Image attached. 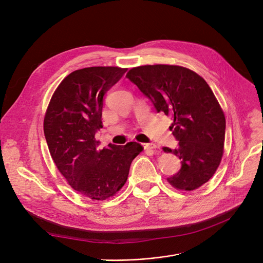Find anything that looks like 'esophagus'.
Segmentation results:
<instances>
[{"label":"esophagus","instance_id":"esophagus-1","mask_svg":"<svg viewBox=\"0 0 263 263\" xmlns=\"http://www.w3.org/2000/svg\"><path fill=\"white\" fill-rule=\"evenodd\" d=\"M144 148H145L146 150H154V149L157 148V145L154 144V143H148V144H145V145H144Z\"/></svg>","mask_w":263,"mask_h":263}]
</instances>
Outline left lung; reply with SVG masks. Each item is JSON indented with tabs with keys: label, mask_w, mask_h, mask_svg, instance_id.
I'll list each match as a JSON object with an SVG mask.
<instances>
[{
	"label": "left lung",
	"mask_w": 263,
	"mask_h": 263,
	"mask_svg": "<svg viewBox=\"0 0 263 263\" xmlns=\"http://www.w3.org/2000/svg\"><path fill=\"white\" fill-rule=\"evenodd\" d=\"M153 101L157 112L173 119L178 148L163 147L181 160V168L167 181L180 191L208 182L224 154L226 119L210 86L190 69L175 65H145L126 76Z\"/></svg>",
	"instance_id": "obj_1"
}]
</instances>
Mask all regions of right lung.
I'll use <instances>...</instances> for the list:
<instances>
[{"instance_id":"obj_1","label":"right lung","mask_w":263,"mask_h":263,"mask_svg":"<svg viewBox=\"0 0 263 263\" xmlns=\"http://www.w3.org/2000/svg\"><path fill=\"white\" fill-rule=\"evenodd\" d=\"M126 71L88 67L71 72L55 89L45 115V137L58 170L73 190L93 200L116 195L132 161L143 151L136 142L99 149L95 139L103 127V97Z\"/></svg>"}]
</instances>
